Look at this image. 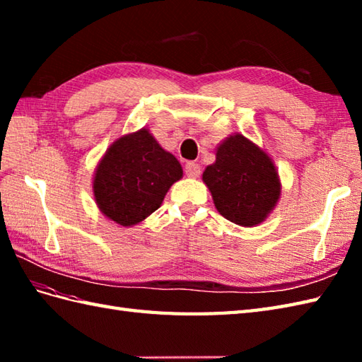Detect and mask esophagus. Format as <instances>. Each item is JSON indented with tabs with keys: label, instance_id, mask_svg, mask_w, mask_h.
<instances>
[{
	"label": "esophagus",
	"instance_id": "obj_1",
	"mask_svg": "<svg viewBox=\"0 0 362 362\" xmlns=\"http://www.w3.org/2000/svg\"><path fill=\"white\" fill-rule=\"evenodd\" d=\"M185 174L188 177H199V174H201V166L194 163V161H188L185 165Z\"/></svg>",
	"mask_w": 362,
	"mask_h": 362
}]
</instances>
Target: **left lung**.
<instances>
[{
    "label": "left lung",
    "mask_w": 362,
    "mask_h": 362,
    "mask_svg": "<svg viewBox=\"0 0 362 362\" xmlns=\"http://www.w3.org/2000/svg\"><path fill=\"white\" fill-rule=\"evenodd\" d=\"M202 179L222 216L244 227L263 222L280 197L272 160L240 134L219 146Z\"/></svg>",
    "instance_id": "left-lung-1"
}]
</instances>
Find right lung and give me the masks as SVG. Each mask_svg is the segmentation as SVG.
<instances>
[{
    "label": "right lung",
    "mask_w": 362,
    "mask_h": 362,
    "mask_svg": "<svg viewBox=\"0 0 362 362\" xmlns=\"http://www.w3.org/2000/svg\"><path fill=\"white\" fill-rule=\"evenodd\" d=\"M183 171L177 158L160 148L148 130L121 136L107 149L98 165L93 191L107 218L134 226L163 202Z\"/></svg>",
    "instance_id": "right-lung-1"
}]
</instances>
